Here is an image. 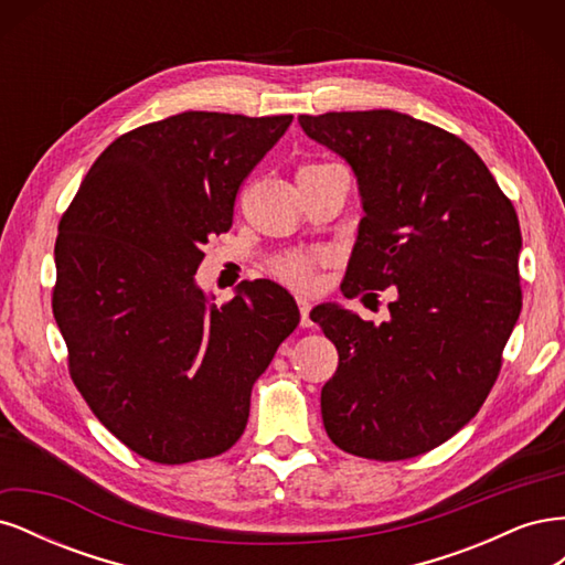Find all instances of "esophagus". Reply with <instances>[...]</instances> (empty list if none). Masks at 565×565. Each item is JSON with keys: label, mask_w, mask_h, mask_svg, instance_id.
Here are the masks:
<instances>
[{"label": "esophagus", "mask_w": 565, "mask_h": 565, "mask_svg": "<svg viewBox=\"0 0 565 565\" xmlns=\"http://www.w3.org/2000/svg\"><path fill=\"white\" fill-rule=\"evenodd\" d=\"M299 303V313H301V328H313V320H311V301L306 297L297 299Z\"/></svg>", "instance_id": "34e87169"}]
</instances>
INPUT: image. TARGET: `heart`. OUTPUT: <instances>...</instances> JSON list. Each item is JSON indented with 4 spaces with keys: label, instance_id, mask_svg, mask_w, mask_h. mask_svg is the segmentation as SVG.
Instances as JSON below:
<instances>
[{
    "label": "heart",
    "instance_id": "b5f03b06",
    "mask_svg": "<svg viewBox=\"0 0 565 565\" xmlns=\"http://www.w3.org/2000/svg\"><path fill=\"white\" fill-rule=\"evenodd\" d=\"M316 167H322V164H306L301 172H306V169H316ZM322 259H324L322 254H287V256H282V259L273 262L270 270H273V276L280 278L287 285L299 287V289H309L316 285V268Z\"/></svg>",
    "mask_w": 565,
    "mask_h": 565
}]
</instances>
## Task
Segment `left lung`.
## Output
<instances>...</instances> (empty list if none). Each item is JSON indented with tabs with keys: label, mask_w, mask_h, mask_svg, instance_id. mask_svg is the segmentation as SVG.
I'll return each mask as SVG.
<instances>
[{
	"label": "left lung",
	"mask_w": 565,
	"mask_h": 565,
	"mask_svg": "<svg viewBox=\"0 0 565 565\" xmlns=\"http://www.w3.org/2000/svg\"><path fill=\"white\" fill-rule=\"evenodd\" d=\"M299 125L361 188L365 216L341 289L398 295L380 328L330 303L311 311L339 353L320 393L324 431L355 457L424 455L481 409L500 374L523 303L516 210L476 150L436 125L396 110L299 115Z\"/></svg>",
	"instance_id": "8db88e82"
}]
</instances>
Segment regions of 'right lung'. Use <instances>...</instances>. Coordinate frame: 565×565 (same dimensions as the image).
I'll use <instances>...</instances> for the list:
<instances>
[{
    "mask_svg": "<svg viewBox=\"0 0 565 565\" xmlns=\"http://www.w3.org/2000/svg\"><path fill=\"white\" fill-rule=\"evenodd\" d=\"M292 115L188 110L115 139L84 177L56 237L51 306L67 370L129 450L185 465L231 450L254 382L299 324L287 289L243 282L218 306L195 285L210 235Z\"/></svg>",
    "mask_w": 565,
    "mask_h": 565,
    "instance_id": "1",
    "label": "right lung"
}]
</instances>
